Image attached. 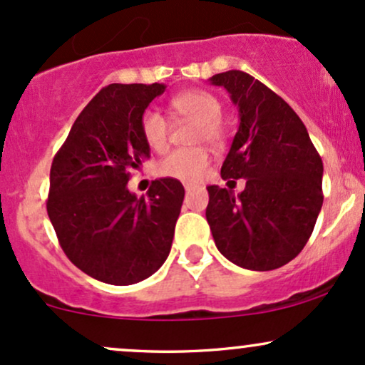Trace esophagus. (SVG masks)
Instances as JSON below:
<instances>
[{"mask_svg":"<svg viewBox=\"0 0 365 365\" xmlns=\"http://www.w3.org/2000/svg\"><path fill=\"white\" fill-rule=\"evenodd\" d=\"M183 187H185L187 192H192L195 188V185H192V183H185V185H183Z\"/></svg>","mask_w":365,"mask_h":365,"instance_id":"esophagus-1","label":"esophagus"}]
</instances>
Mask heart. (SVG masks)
Segmentation results:
<instances>
[{"label": "heart", "instance_id": "obj_1", "mask_svg": "<svg viewBox=\"0 0 365 365\" xmlns=\"http://www.w3.org/2000/svg\"><path fill=\"white\" fill-rule=\"evenodd\" d=\"M171 110L185 118L199 123L197 140H206L211 145H221L225 139V130L220 118L223 108L212 94L206 91H187L175 96L170 101ZM142 135L153 150L166 149L170 139V123L166 116L158 110H148L140 120ZM209 156L204 149H177L168 154L158 165V173L180 182H197L207 168Z\"/></svg>", "mask_w": 365, "mask_h": 365}]
</instances>
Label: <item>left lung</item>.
<instances>
[{
  "mask_svg": "<svg viewBox=\"0 0 365 365\" xmlns=\"http://www.w3.org/2000/svg\"><path fill=\"white\" fill-rule=\"evenodd\" d=\"M209 81L228 91L240 116L221 178L245 180L238 195L207 187L212 238L237 266L276 269L311 237L322 206V161L302 120L269 87L240 70Z\"/></svg>",
  "mask_w": 365,
  "mask_h": 365,
  "instance_id": "left-lung-1",
  "label": "left lung"
}]
</instances>
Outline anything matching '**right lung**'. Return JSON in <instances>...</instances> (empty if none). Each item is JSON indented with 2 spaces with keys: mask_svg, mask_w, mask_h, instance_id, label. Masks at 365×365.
<instances>
[{
  "mask_svg": "<svg viewBox=\"0 0 365 365\" xmlns=\"http://www.w3.org/2000/svg\"><path fill=\"white\" fill-rule=\"evenodd\" d=\"M165 83H110L75 120L49 173L48 216L63 252L108 284H133L168 257L182 209L178 180H154L148 195L128 190L150 158L140 120Z\"/></svg>",
  "mask_w": 365,
  "mask_h": 365,
  "instance_id": "1",
  "label": "right lung"
}]
</instances>
